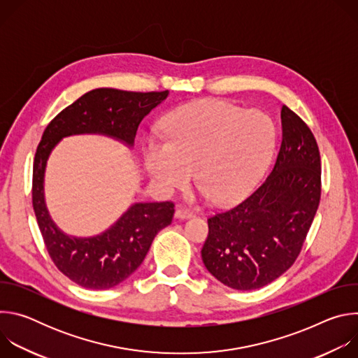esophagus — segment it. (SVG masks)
Returning a JSON list of instances; mask_svg holds the SVG:
<instances>
[{
    "mask_svg": "<svg viewBox=\"0 0 358 358\" xmlns=\"http://www.w3.org/2000/svg\"><path fill=\"white\" fill-rule=\"evenodd\" d=\"M176 218H178V220H188V218H192L194 217V213L192 211H189V210H187V208H181V207H178L177 210H176Z\"/></svg>",
    "mask_w": 358,
    "mask_h": 358,
    "instance_id": "esophagus-1",
    "label": "esophagus"
}]
</instances>
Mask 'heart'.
Here are the masks:
<instances>
[{
	"mask_svg": "<svg viewBox=\"0 0 358 358\" xmlns=\"http://www.w3.org/2000/svg\"><path fill=\"white\" fill-rule=\"evenodd\" d=\"M166 140L151 137L144 166L164 195L188 185L192 170L198 194L218 206L243 198L258 182L275 150L276 130L262 112L217 100L174 110L164 124Z\"/></svg>",
	"mask_w": 358,
	"mask_h": 358,
	"instance_id": "obj_1",
	"label": "heart"
}]
</instances>
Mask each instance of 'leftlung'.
<instances>
[{
  "mask_svg": "<svg viewBox=\"0 0 358 358\" xmlns=\"http://www.w3.org/2000/svg\"><path fill=\"white\" fill-rule=\"evenodd\" d=\"M282 144L272 173L239 206L208 218L201 257L208 272L236 290H253L296 261L322 194L320 152L312 130L282 108Z\"/></svg>",
  "mask_w": 358,
  "mask_h": 358,
  "instance_id": "1",
  "label": "left lung"
}]
</instances>
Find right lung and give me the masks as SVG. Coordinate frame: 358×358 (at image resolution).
<instances>
[{"label": "right lung", "instance_id": "add662e5", "mask_svg": "<svg viewBox=\"0 0 358 358\" xmlns=\"http://www.w3.org/2000/svg\"><path fill=\"white\" fill-rule=\"evenodd\" d=\"M169 96L100 87L80 96L50 122L38 144L32 174V206L45 246L55 266L82 287L103 290L126 280L144 261L155 236L171 224L174 203L136 202L105 232L76 238L50 218L43 177L50 151L68 136L103 134L133 147L141 120Z\"/></svg>", "mask_w": 358, "mask_h": 358}]
</instances>
